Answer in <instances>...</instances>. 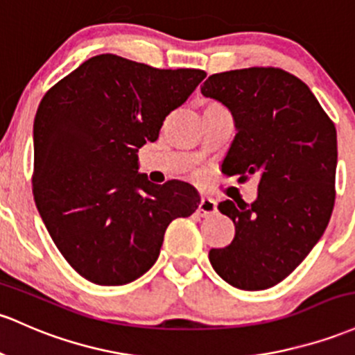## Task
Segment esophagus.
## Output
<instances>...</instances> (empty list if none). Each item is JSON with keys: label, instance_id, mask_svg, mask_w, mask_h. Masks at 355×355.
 <instances>
[{"label": "esophagus", "instance_id": "obj_1", "mask_svg": "<svg viewBox=\"0 0 355 355\" xmlns=\"http://www.w3.org/2000/svg\"><path fill=\"white\" fill-rule=\"evenodd\" d=\"M217 210V205H216V200L210 197H202L200 198V204H198V216L202 217H207V216H212L214 212Z\"/></svg>", "mask_w": 355, "mask_h": 355}]
</instances>
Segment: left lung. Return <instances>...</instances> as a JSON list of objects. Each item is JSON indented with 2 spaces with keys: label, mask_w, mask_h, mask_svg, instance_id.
<instances>
[{
  "label": "left lung",
  "mask_w": 355,
  "mask_h": 355,
  "mask_svg": "<svg viewBox=\"0 0 355 355\" xmlns=\"http://www.w3.org/2000/svg\"><path fill=\"white\" fill-rule=\"evenodd\" d=\"M202 94L231 111L237 133L222 173H258V198L224 200L236 236L210 249L217 275L239 290L278 285L318 243L336 202L337 131L309 85L275 67H249L210 76Z\"/></svg>",
  "instance_id": "left-lung-1"
}]
</instances>
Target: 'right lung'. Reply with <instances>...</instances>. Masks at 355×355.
I'll return each instance as SVG.
<instances>
[{
    "label": "right lung",
    "mask_w": 355,
    "mask_h": 355,
    "mask_svg": "<svg viewBox=\"0 0 355 355\" xmlns=\"http://www.w3.org/2000/svg\"><path fill=\"white\" fill-rule=\"evenodd\" d=\"M205 79L103 53L58 80L33 123V197L65 261L87 282H135L158 259L166 227L200 204L180 180L138 173V150Z\"/></svg>",
    "instance_id": "add662e5"
}]
</instances>
